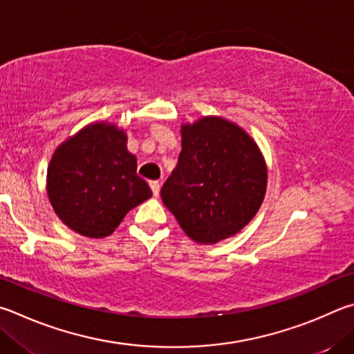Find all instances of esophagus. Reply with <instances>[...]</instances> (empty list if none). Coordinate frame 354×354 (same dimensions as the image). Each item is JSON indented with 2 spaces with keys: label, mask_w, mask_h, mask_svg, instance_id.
Segmentation results:
<instances>
[{
  "label": "esophagus",
  "mask_w": 354,
  "mask_h": 354,
  "mask_svg": "<svg viewBox=\"0 0 354 354\" xmlns=\"http://www.w3.org/2000/svg\"><path fill=\"white\" fill-rule=\"evenodd\" d=\"M149 185H151V189H152L153 196L157 197V196L160 194V182H158V180H152Z\"/></svg>",
  "instance_id": "esophagus-1"
}]
</instances>
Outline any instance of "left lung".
<instances>
[{"label": "left lung", "instance_id": "left-lung-1", "mask_svg": "<svg viewBox=\"0 0 354 354\" xmlns=\"http://www.w3.org/2000/svg\"><path fill=\"white\" fill-rule=\"evenodd\" d=\"M268 172L258 146L236 124L202 118L182 129V152L161 201L202 244L233 236L261 207Z\"/></svg>", "mask_w": 354, "mask_h": 354}]
</instances>
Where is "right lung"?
<instances>
[{
    "mask_svg": "<svg viewBox=\"0 0 354 354\" xmlns=\"http://www.w3.org/2000/svg\"><path fill=\"white\" fill-rule=\"evenodd\" d=\"M126 141L122 130L99 122L55 151L48 169V196L54 212L74 232L109 236L130 209L152 196L136 174V158Z\"/></svg>",
    "mask_w": 354,
    "mask_h": 354,
    "instance_id": "add662e5",
    "label": "right lung"
}]
</instances>
